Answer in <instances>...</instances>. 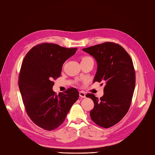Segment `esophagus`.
<instances>
[{
  "label": "esophagus",
  "mask_w": 155,
  "mask_h": 155,
  "mask_svg": "<svg viewBox=\"0 0 155 155\" xmlns=\"http://www.w3.org/2000/svg\"><path fill=\"white\" fill-rule=\"evenodd\" d=\"M79 94H80V96L81 97H82V98L86 97V92H85V91H80V92H79Z\"/></svg>",
  "instance_id": "34e87169"
}]
</instances>
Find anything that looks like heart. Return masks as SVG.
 Returning <instances> with one entry per match:
<instances>
[{"instance_id": "b5f03b06", "label": "heart", "mask_w": 155, "mask_h": 155, "mask_svg": "<svg viewBox=\"0 0 155 155\" xmlns=\"http://www.w3.org/2000/svg\"><path fill=\"white\" fill-rule=\"evenodd\" d=\"M90 57H87V56H86V57H83V58H82V60H85V59H87V58H89ZM81 60V61H82Z\"/></svg>"}]
</instances>
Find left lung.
Listing matches in <instances>:
<instances>
[{"label": "left lung", "instance_id": "left-lung-1", "mask_svg": "<svg viewBox=\"0 0 155 155\" xmlns=\"http://www.w3.org/2000/svg\"><path fill=\"white\" fill-rule=\"evenodd\" d=\"M83 51L97 62L94 82L105 84L104 95L100 99L93 94H86L94 103L90 117L97 125L108 128L120 121L130 106L136 84L133 63L126 50L117 43L106 42Z\"/></svg>", "mask_w": 155, "mask_h": 155}]
</instances>
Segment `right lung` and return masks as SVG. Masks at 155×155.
<instances>
[{"label": "right lung", "mask_w": 155, "mask_h": 155, "mask_svg": "<svg viewBox=\"0 0 155 155\" xmlns=\"http://www.w3.org/2000/svg\"><path fill=\"white\" fill-rule=\"evenodd\" d=\"M77 48H65L44 43L27 53L21 65L18 87L28 116L44 130H53L64 122L79 97L75 88L58 95L53 91V80L60 77L62 66Z\"/></svg>", "instance_id": "obj_1"}]
</instances>
